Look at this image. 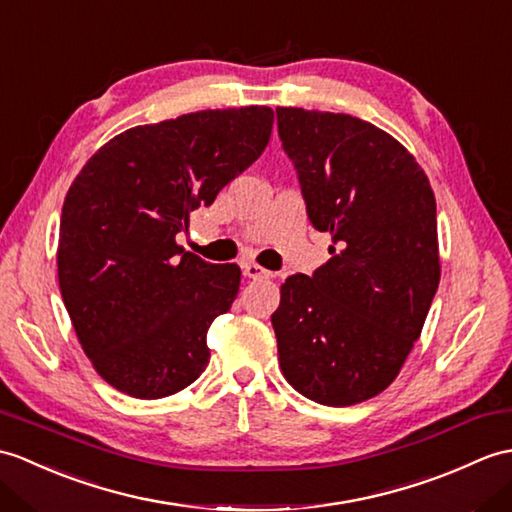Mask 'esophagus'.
I'll return each instance as SVG.
<instances>
[{
  "instance_id": "obj_1",
  "label": "esophagus",
  "mask_w": 512,
  "mask_h": 512,
  "mask_svg": "<svg viewBox=\"0 0 512 512\" xmlns=\"http://www.w3.org/2000/svg\"><path fill=\"white\" fill-rule=\"evenodd\" d=\"M242 268H244V277L253 279V281H259V279H268V277H270V272H268V270H264V268H261V266L253 264V261H248V264H244Z\"/></svg>"
}]
</instances>
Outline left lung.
<instances>
[{"mask_svg":"<svg viewBox=\"0 0 512 512\" xmlns=\"http://www.w3.org/2000/svg\"><path fill=\"white\" fill-rule=\"evenodd\" d=\"M307 218L331 233L327 264L281 285L279 366L301 395L353 406L392 384L441 279L436 200L395 137L358 117L277 106Z\"/></svg>","mask_w":512,"mask_h":512,"instance_id":"8db88e82","label":"left lung"}]
</instances>
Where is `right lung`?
<instances>
[{
	"mask_svg": "<svg viewBox=\"0 0 512 512\" xmlns=\"http://www.w3.org/2000/svg\"><path fill=\"white\" fill-rule=\"evenodd\" d=\"M272 120L268 106H242L128 128L71 183L58 283L82 349L113 388L161 399L207 368V329L231 310L242 272L185 253L176 233L259 159Z\"/></svg>",
	"mask_w": 512,
	"mask_h": 512,
	"instance_id": "right-lung-1",
	"label": "right lung"
}]
</instances>
